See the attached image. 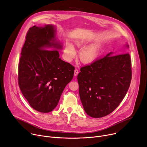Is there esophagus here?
Here are the masks:
<instances>
[{"instance_id":"esophagus-1","label":"esophagus","mask_w":147,"mask_h":147,"mask_svg":"<svg viewBox=\"0 0 147 147\" xmlns=\"http://www.w3.org/2000/svg\"><path fill=\"white\" fill-rule=\"evenodd\" d=\"M78 74V70L77 69H75L74 70V76H77Z\"/></svg>"}]
</instances>
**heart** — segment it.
<instances>
[{
  "label": "heart",
  "mask_w": 147,
  "mask_h": 147,
  "mask_svg": "<svg viewBox=\"0 0 147 147\" xmlns=\"http://www.w3.org/2000/svg\"><path fill=\"white\" fill-rule=\"evenodd\" d=\"M76 45L79 48H83L86 47V43L83 41H76ZM65 54L66 59L70 61L74 59L76 55V51L73 45L70 43H67L65 47ZM98 55L97 47L91 45L82 50L80 53V59L81 61L85 64H90L95 60Z\"/></svg>",
  "instance_id": "b5f03b06"
}]
</instances>
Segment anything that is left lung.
I'll list each match as a JSON object with an SVG mask.
<instances>
[{
    "mask_svg": "<svg viewBox=\"0 0 147 147\" xmlns=\"http://www.w3.org/2000/svg\"><path fill=\"white\" fill-rule=\"evenodd\" d=\"M112 54L82 67L77 76L84 109L92 117H102L112 113L119 105L130 85V54Z\"/></svg>",
    "mask_w": 147,
    "mask_h": 147,
    "instance_id": "obj_1",
    "label": "left lung"
}]
</instances>
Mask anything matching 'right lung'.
<instances>
[{"label": "right lung", "mask_w": 147, "mask_h": 147, "mask_svg": "<svg viewBox=\"0 0 147 147\" xmlns=\"http://www.w3.org/2000/svg\"><path fill=\"white\" fill-rule=\"evenodd\" d=\"M62 45L56 42L52 25L30 28L18 64V86L35 110L48 113L57 105L71 81L74 67L59 57Z\"/></svg>", "instance_id": "obj_1"}]
</instances>
